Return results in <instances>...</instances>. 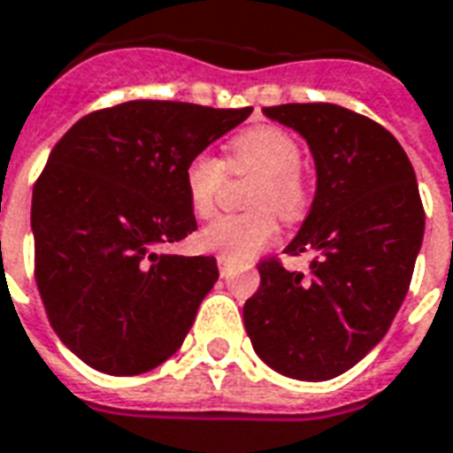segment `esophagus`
Returning a JSON list of instances; mask_svg holds the SVG:
<instances>
[{
  "label": "esophagus",
  "instance_id": "esophagus-1",
  "mask_svg": "<svg viewBox=\"0 0 453 453\" xmlns=\"http://www.w3.org/2000/svg\"><path fill=\"white\" fill-rule=\"evenodd\" d=\"M218 269H220V276L223 278H230L233 276V264L223 257H218Z\"/></svg>",
  "mask_w": 453,
  "mask_h": 453
}]
</instances>
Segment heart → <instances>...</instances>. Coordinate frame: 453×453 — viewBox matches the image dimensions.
Returning <instances> with one entry per match:
<instances>
[{
    "instance_id": "heart-1",
    "label": "heart",
    "mask_w": 453,
    "mask_h": 453,
    "mask_svg": "<svg viewBox=\"0 0 453 453\" xmlns=\"http://www.w3.org/2000/svg\"><path fill=\"white\" fill-rule=\"evenodd\" d=\"M303 146L293 134L278 127H254L237 134L227 149V160L211 153H196L184 167L187 201L199 218H209L216 209L220 184L230 173H257L250 194V213L218 216L199 233V244L227 261H247L264 252L278 235V216L293 220L307 206V184L300 173Z\"/></svg>"
}]
</instances>
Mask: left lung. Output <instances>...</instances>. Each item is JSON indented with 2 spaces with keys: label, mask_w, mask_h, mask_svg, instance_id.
<instances>
[{
  "label": "left lung",
  "mask_w": 453,
  "mask_h": 453,
  "mask_svg": "<svg viewBox=\"0 0 453 453\" xmlns=\"http://www.w3.org/2000/svg\"><path fill=\"white\" fill-rule=\"evenodd\" d=\"M303 136L317 167L310 213L286 254L314 252L310 278L259 264L242 319L271 370L326 381L380 343L411 286L425 211L401 143L367 117L331 103L264 107Z\"/></svg>",
  "instance_id": "8db88e82"
}]
</instances>
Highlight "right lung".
Listing matches in <instances>:
<instances>
[{
    "instance_id": "add662e5",
    "label": "right lung",
    "mask_w": 453,
    "mask_h": 453,
    "mask_svg": "<svg viewBox=\"0 0 453 453\" xmlns=\"http://www.w3.org/2000/svg\"><path fill=\"white\" fill-rule=\"evenodd\" d=\"M250 115L129 100L79 119L52 149L30 206L35 280L57 336L93 370L143 374L182 346L216 259L156 247L196 230L187 163Z\"/></svg>"
}]
</instances>
